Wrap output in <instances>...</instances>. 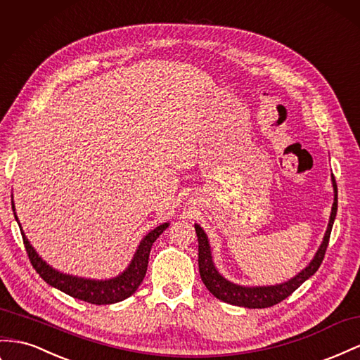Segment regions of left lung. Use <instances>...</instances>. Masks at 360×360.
Here are the masks:
<instances>
[{"label": "left lung", "mask_w": 360, "mask_h": 360, "mask_svg": "<svg viewBox=\"0 0 360 360\" xmlns=\"http://www.w3.org/2000/svg\"><path fill=\"white\" fill-rule=\"evenodd\" d=\"M332 184H333V204H332V212H330L328 224H327V230L324 233L321 245H319V248L316 250L314 259L309 262V265L301 269L300 273L295 274L294 277L283 281V283L268 285V286H245V285L233 283V281L227 280L215 266V262H213V257H212L210 242L206 231L202 230L200 224L193 226L195 227V233L198 238L200 276H201L202 283L206 285V288L210 290V294L215 295L218 300L224 301V303H229L233 306H240V307H248V309H264V307H271L280 303L281 300L289 297L295 289H298L301 285H303L307 278L312 277L318 271L319 265L323 264V259L328 245L330 233H332V227L336 218L338 186H336L333 174H332Z\"/></svg>", "instance_id": "8db88e82"}]
</instances>
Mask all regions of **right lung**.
<instances>
[{
  "instance_id": "right-lung-1",
  "label": "right lung",
  "mask_w": 360,
  "mask_h": 360,
  "mask_svg": "<svg viewBox=\"0 0 360 360\" xmlns=\"http://www.w3.org/2000/svg\"><path fill=\"white\" fill-rule=\"evenodd\" d=\"M12 209H13V215L18 226L21 229V235L24 239L27 255L30 257V262L33 268L36 269V273L41 276L50 286L59 289L62 292L71 295L77 300L87 301V303L91 304H113L133 295L136 292V289H138L139 285L142 283L145 273H147L148 257H150L153 242L156 240L162 235L163 230H167V227L169 226V222H163V224L148 231L139 242V245L136 248L129 266L125 268L122 273H120L118 276L112 278L96 280V278H86V277H79L72 274H65L62 271L48 265L46 262L37 255V251L25 236V233L21 227V222H19L16 210H15L13 193H12Z\"/></svg>"
}]
</instances>
